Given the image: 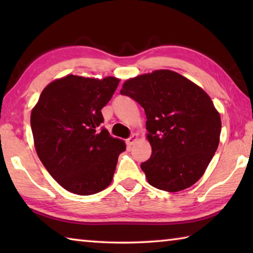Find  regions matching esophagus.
Masks as SVG:
<instances>
[{
    "label": "esophagus",
    "instance_id": "34e87169",
    "mask_svg": "<svg viewBox=\"0 0 253 253\" xmlns=\"http://www.w3.org/2000/svg\"><path fill=\"white\" fill-rule=\"evenodd\" d=\"M137 140H138V135L137 134H132L129 138H128L127 140H126V143H127V145L128 146H131V145H134Z\"/></svg>",
    "mask_w": 253,
    "mask_h": 253
}]
</instances>
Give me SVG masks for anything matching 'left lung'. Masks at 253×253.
I'll list each match as a JSON object with an SVG mask.
<instances>
[{
  "label": "left lung",
  "mask_w": 253,
  "mask_h": 253,
  "mask_svg": "<svg viewBox=\"0 0 253 253\" xmlns=\"http://www.w3.org/2000/svg\"><path fill=\"white\" fill-rule=\"evenodd\" d=\"M122 95L146 114L152 156L140 168L152 186L166 192L190 187L203 176L220 142L221 117L202 88L161 69L126 80Z\"/></svg>",
  "instance_id": "8db88e82"
}]
</instances>
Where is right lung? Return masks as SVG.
I'll return each instance as SVG.
<instances>
[{
	"label": "right lung",
	"instance_id": "add662e5",
	"mask_svg": "<svg viewBox=\"0 0 253 253\" xmlns=\"http://www.w3.org/2000/svg\"><path fill=\"white\" fill-rule=\"evenodd\" d=\"M121 79L67 75L42 90L31 111L34 147L65 190L91 195L110 185L125 142L110 136L101 109Z\"/></svg>",
	"mask_w": 253,
	"mask_h": 253
}]
</instances>
